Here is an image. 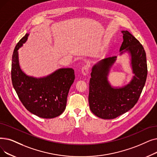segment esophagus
Wrapping results in <instances>:
<instances>
[{"label": "esophagus", "instance_id": "34e87169", "mask_svg": "<svg viewBox=\"0 0 157 157\" xmlns=\"http://www.w3.org/2000/svg\"><path fill=\"white\" fill-rule=\"evenodd\" d=\"M88 71H89V65H85L81 69V72L85 76L88 73Z\"/></svg>", "mask_w": 157, "mask_h": 157}]
</instances>
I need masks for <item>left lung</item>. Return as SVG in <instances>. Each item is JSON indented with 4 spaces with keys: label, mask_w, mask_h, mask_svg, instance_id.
<instances>
[{
    "label": "left lung",
    "mask_w": 157,
    "mask_h": 157,
    "mask_svg": "<svg viewBox=\"0 0 157 157\" xmlns=\"http://www.w3.org/2000/svg\"><path fill=\"white\" fill-rule=\"evenodd\" d=\"M123 42L121 54L128 52L135 74L129 84L121 88L112 87L108 81L109 71L117 56L101 59L92 69L88 102L92 112L101 119H113L123 114L137 103L145 85L147 67L144 47L128 31H122Z\"/></svg>",
    "instance_id": "obj_1"
}]
</instances>
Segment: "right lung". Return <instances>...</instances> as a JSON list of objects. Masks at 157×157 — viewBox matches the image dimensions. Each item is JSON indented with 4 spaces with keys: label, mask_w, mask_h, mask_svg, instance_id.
<instances>
[{
    "label": "right lung",
    "mask_w": 157,
    "mask_h": 157,
    "mask_svg": "<svg viewBox=\"0 0 157 157\" xmlns=\"http://www.w3.org/2000/svg\"><path fill=\"white\" fill-rule=\"evenodd\" d=\"M28 36L29 34H25L13 51L12 84L19 99L29 112L41 118H54L66 108L68 93L75 79L74 71L71 68L59 69L40 78L27 76L20 69L18 50L25 43Z\"/></svg>",
    "instance_id": "add662e5"
}]
</instances>
